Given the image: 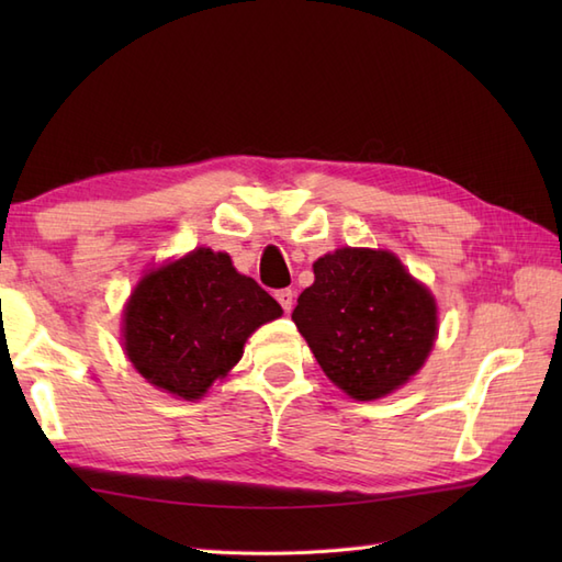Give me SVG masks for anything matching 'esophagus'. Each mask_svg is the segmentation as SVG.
<instances>
[{
	"instance_id": "obj_1",
	"label": "esophagus",
	"mask_w": 562,
	"mask_h": 562,
	"mask_svg": "<svg viewBox=\"0 0 562 562\" xmlns=\"http://www.w3.org/2000/svg\"><path fill=\"white\" fill-rule=\"evenodd\" d=\"M274 300L284 308V312H292V304H294V292L292 290H278L274 292Z\"/></svg>"
}]
</instances>
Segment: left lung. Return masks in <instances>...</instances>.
Listing matches in <instances>:
<instances>
[{
    "mask_svg": "<svg viewBox=\"0 0 562 562\" xmlns=\"http://www.w3.org/2000/svg\"><path fill=\"white\" fill-rule=\"evenodd\" d=\"M292 321L333 384L374 401L405 384L437 336V306L389 250L338 248L314 262Z\"/></svg>",
    "mask_w": 562,
    "mask_h": 562,
    "instance_id": "1",
    "label": "left lung"
}]
</instances>
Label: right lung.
Instances as JSON below:
<instances>
[{"instance_id":"1","label":"right lung","mask_w":562,"mask_h":562,"mask_svg":"<svg viewBox=\"0 0 562 562\" xmlns=\"http://www.w3.org/2000/svg\"><path fill=\"white\" fill-rule=\"evenodd\" d=\"M280 314L229 256L198 248L137 284L125 308V352L149 384L193 401L241 360L250 333Z\"/></svg>"}]
</instances>
